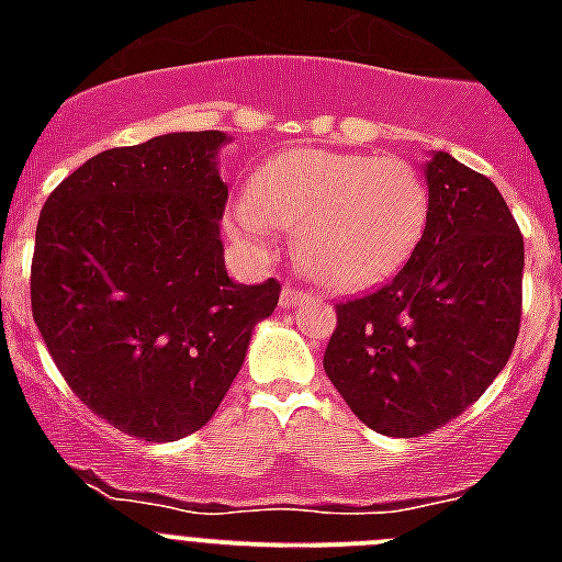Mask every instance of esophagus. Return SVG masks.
Instances as JSON below:
<instances>
[{
    "instance_id": "esophagus-1",
    "label": "esophagus",
    "mask_w": 562,
    "mask_h": 562,
    "mask_svg": "<svg viewBox=\"0 0 562 562\" xmlns=\"http://www.w3.org/2000/svg\"><path fill=\"white\" fill-rule=\"evenodd\" d=\"M301 301H310V292L304 290H295V286H284L281 290V306H295Z\"/></svg>"
}]
</instances>
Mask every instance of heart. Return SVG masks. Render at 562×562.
Segmentation results:
<instances>
[{"instance_id":"heart-1","label":"heart","mask_w":562,"mask_h":562,"mask_svg":"<svg viewBox=\"0 0 562 562\" xmlns=\"http://www.w3.org/2000/svg\"><path fill=\"white\" fill-rule=\"evenodd\" d=\"M227 225L258 256L281 250V227H301L306 270L331 290L371 286L405 265L428 216L414 166L394 157L295 148L267 162Z\"/></svg>"}]
</instances>
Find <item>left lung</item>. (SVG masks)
<instances>
[{
  "mask_svg": "<svg viewBox=\"0 0 562 562\" xmlns=\"http://www.w3.org/2000/svg\"><path fill=\"white\" fill-rule=\"evenodd\" d=\"M414 252L380 290L335 304L324 369L357 419L414 439L464 414L520 329L524 236L498 188L434 154Z\"/></svg>",
  "mask_w": 562,
  "mask_h": 562,
  "instance_id": "1",
  "label": "left lung"
}]
</instances>
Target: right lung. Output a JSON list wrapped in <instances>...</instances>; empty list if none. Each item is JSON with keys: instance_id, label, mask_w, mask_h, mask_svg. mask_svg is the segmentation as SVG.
Returning <instances> with one entry per match:
<instances>
[{"instance_id": "1", "label": "right lung", "mask_w": 562, "mask_h": 562, "mask_svg": "<svg viewBox=\"0 0 562 562\" xmlns=\"http://www.w3.org/2000/svg\"><path fill=\"white\" fill-rule=\"evenodd\" d=\"M222 132L109 148L49 193L30 265V306L72 394L112 428L173 441L216 414L276 278L233 284L220 220Z\"/></svg>"}]
</instances>
